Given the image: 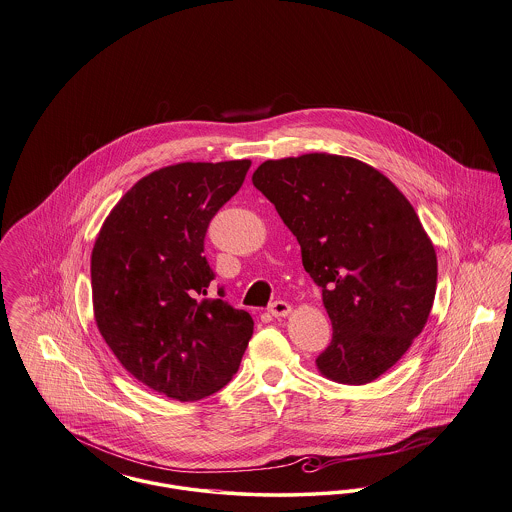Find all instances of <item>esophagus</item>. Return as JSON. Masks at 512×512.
<instances>
[{
  "mask_svg": "<svg viewBox=\"0 0 512 512\" xmlns=\"http://www.w3.org/2000/svg\"><path fill=\"white\" fill-rule=\"evenodd\" d=\"M268 311L274 318H286L292 313V305L286 303V301H274Z\"/></svg>",
  "mask_w": 512,
  "mask_h": 512,
  "instance_id": "esophagus-1",
  "label": "esophagus"
}]
</instances>
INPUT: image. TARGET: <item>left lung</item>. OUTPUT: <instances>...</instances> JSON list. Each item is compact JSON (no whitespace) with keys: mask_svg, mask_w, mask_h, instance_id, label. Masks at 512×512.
I'll use <instances>...</instances> for the list:
<instances>
[{"mask_svg":"<svg viewBox=\"0 0 512 512\" xmlns=\"http://www.w3.org/2000/svg\"><path fill=\"white\" fill-rule=\"evenodd\" d=\"M251 180L322 288L334 334L318 372L374 382L413 345L436 297L438 257L413 205L382 172L334 153L268 159Z\"/></svg>","mask_w":512,"mask_h":512,"instance_id":"obj_1","label":"left lung"}]
</instances>
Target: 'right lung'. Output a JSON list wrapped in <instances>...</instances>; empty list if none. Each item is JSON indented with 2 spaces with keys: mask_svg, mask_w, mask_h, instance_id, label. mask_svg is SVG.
<instances>
[{
  "mask_svg": "<svg viewBox=\"0 0 512 512\" xmlns=\"http://www.w3.org/2000/svg\"><path fill=\"white\" fill-rule=\"evenodd\" d=\"M249 167L242 159L149 172L111 209L92 249L99 334L138 382L176 401L224 388L253 334L249 313L199 301L215 276L201 255L207 226Z\"/></svg>",
  "mask_w": 512,
  "mask_h": 512,
  "instance_id": "1",
  "label": "right lung"
}]
</instances>
